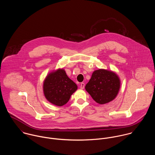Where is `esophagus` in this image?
I'll return each mask as SVG.
<instances>
[{
	"label": "esophagus",
	"instance_id": "34e87169",
	"mask_svg": "<svg viewBox=\"0 0 155 155\" xmlns=\"http://www.w3.org/2000/svg\"><path fill=\"white\" fill-rule=\"evenodd\" d=\"M84 86H85L84 83H81V85H80V88H81V89H83V88H84Z\"/></svg>",
	"mask_w": 155,
	"mask_h": 155
}]
</instances>
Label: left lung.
<instances>
[{
  "instance_id": "obj_1",
  "label": "left lung",
  "mask_w": 155,
  "mask_h": 155,
  "mask_svg": "<svg viewBox=\"0 0 155 155\" xmlns=\"http://www.w3.org/2000/svg\"><path fill=\"white\" fill-rule=\"evenodd\" d=\"M120 88V80L118 75L105 69L94 71L85 87L93 100L102 104L113 101L118 94Z\"/></svg>"
}]
</instances>
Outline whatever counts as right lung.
Masks as SVG:
<instances>
[{"label":"right lung","mask_w":155,"mask_h":155,"mask_svg":"<svg viewBox=\"0 0 155 155\" xmlns=\"http://www.w3.org/2000/svg\"><path fill=\"white\" fill-rule=\"evenodd\" d=\"M77 89L76 84L67 76L64 69H58L47 76L44 81V94L48 101L62 106L69 101Z\"/></svg>","instance_id":"add662e5"}]
</instances>
